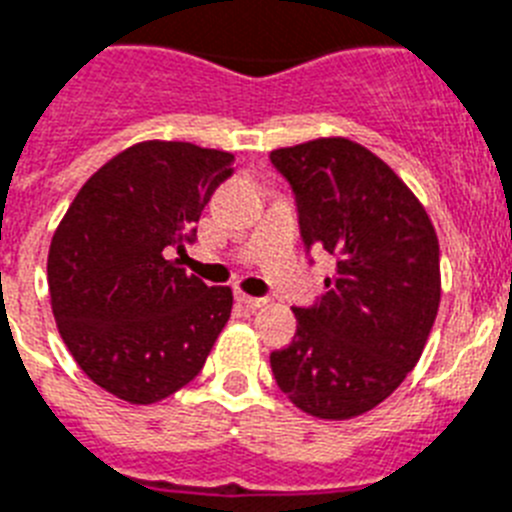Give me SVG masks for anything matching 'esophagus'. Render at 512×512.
Instances as JSON below:
<instances>
[{
	"label": "esophagus",
	"instance_id": "obj_1",
	"mask_svg": "<svg viewBox=\"0 0 512 512\" xmlns=\"http://www.w3.org/2000/svg\"><path fill=\"white\" fill-rule=\"evenodd\" d=\"M236 299H239V302H242L244 307H249V309H260V307H265V304H268V299H265V296H249V294H242V291L236 294Z\"/></svg>",
	"mask_w": 512,
	"mask_h": 512
}]
</instances>
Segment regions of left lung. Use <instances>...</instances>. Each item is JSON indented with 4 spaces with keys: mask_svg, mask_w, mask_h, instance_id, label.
Wrapping results in <instances>:
<instances>
[{
    "mask_svg": "<svg viewBox=\"0 0 512 512\" xmlns=\"http://www.w3.org/2000/svg\"><path fill=\"white\" fill-rule=\"evenodd\" d=\"M289 182L304 249L336 257L296 336L270 354L278 388L317 419H354L416 367L440 307V244L388 163L346 137L270 153Z\"/></svg>",
    "mask_w": 512,
    "mask_h": 512,
    "instance_id": "8db88e82",
    "label": "left lung"
}]
</instances>
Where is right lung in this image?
Masks as SVG:
<instances>
[{"mask_svg": "<svg viewBox=\"0 0 512 512\" xmlns=\"http://www.w3.org/2000/svg\"><path fill=\"white\" fill-rule=\"evenodd\" d=\"M231 163L192 143L132 145L83 184L51 239L59 333L85 375L122 401L156 403L195 380L229 322V286H208L169 255L195 242Z\"/></svg>", "mask_w": 512, "mask_h": 512, "instance_id": "add662e5", "label": "right lung"}]
</instances>
